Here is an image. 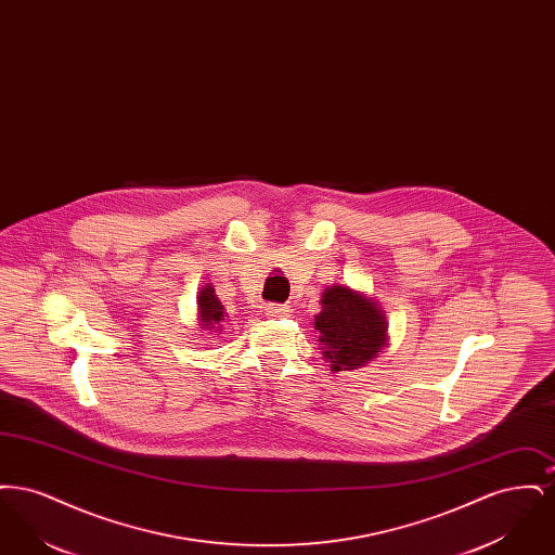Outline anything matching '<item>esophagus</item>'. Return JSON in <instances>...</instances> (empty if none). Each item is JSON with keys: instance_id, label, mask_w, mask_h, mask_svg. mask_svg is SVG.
<instances>
[{"instance_id": "esophagus-1", "label": "esophagus", "mask_w": 555, "mask_h": 555, "mask_svg": "<svg viewBox=\"0 0 555 555\" xmlns=\"http://www.w3.org/2000/svg\"><path fill=\"white\" fill-rule=\"evenodd\" d=\"M266 314H268V317H287V314H289V306L270 304V306H266Z\"/></svg>"}]
</instances>
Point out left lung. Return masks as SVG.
<instances>
[{"label": "left lung", "mask_w": 555, "mask_h": 555, "mask_svg": "<svg viewBox=\"0 0 555 555\" xmlns=\"http://www.w3.org/2000/svg\"><path fill=\"white\" fill-rule=\"evenodd\" d=\"M314 320L322 353L337 372L369 364L385 347L387 322L383 312L364 295L344 285L324 291L322 312Z\"/></svg>", "instance_id": "1"}]
</instances>
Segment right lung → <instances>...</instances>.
<instances>
[{"label":"right lung","mask_w":555,"mask_h":555,"mask_svg":"<svg viewBox=\"0 0 555 555\" xmlns=\"http://www.w3.org/2000/svg\"><path fill=\"white\" fill-rule=\"evenodd\" d=\"M197 308H199V317L204 322V328H211L214 324H220L224 320V308H222L220 299L216 297L211 287H204L199 291Z\"/></svg>","instance_id":"add662e5"}]
</instances>
